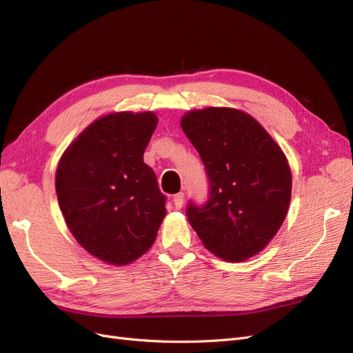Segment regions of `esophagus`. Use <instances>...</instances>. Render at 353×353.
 Instances as JSON below:
<instances>
[{
  "label": "esophagus",
  "instance_id": "obj_1",
  "mask_svg": "<svg viewBox=\"0 0 353 353\" xmlns=\"http://www.w3.org/2000/svg\"><path fill=\"white\" fill-rule=\"evenodd\" d=\"M184 199H185V194L184 193H178L174 196V205L176 209H181L184 205Z\"/></svg>",
  "mask_w": 353,
  "mask_h": 353
}]
</instances>
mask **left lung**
Wrapping results in <instances>:
<instances>
[{
	"mask_svg": "<svg viewBox=\"0 0 353 353\" xmlns=\"http://www.w3.org/2000/svg\"><path fill=\"white\" fill-rule=\"evenodd\" d=\"M181 128L209 183L203 205L188 201V222L219 258H250L280 230L290 205L292 174L284 153L252 116L236 109L188 112Z\"/></svg>",
	"mask_w": 353,
	"mask_h": 353,
	"instance_id": "obj_1",
	"label": "left lung"
}]
</instances>
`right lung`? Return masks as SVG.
I'll use <instances>...</instances> for the list:
<instances>
[{
	"label": "right lung",
	"instance_id": "right-lung-1",
	"mask_svg": "<svg viewBox=\"0 0 353 353\" xmlns=\"http://www.w3.org/2000/svg\"><path fill=\"white\" fill-rule=\"evenodd\" d=\"M154 113H113L91 123L60 159L59 205L82 248L104 262L126 265L152 248L166 197L144 152Z\"/></svg>",
	"mask_w": 353,
	"mask_h": 353
}]
</instances>
